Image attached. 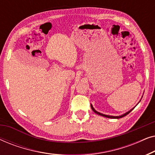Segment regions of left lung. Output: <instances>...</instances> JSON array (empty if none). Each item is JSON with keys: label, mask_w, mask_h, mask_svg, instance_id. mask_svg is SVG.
<instances>
[{"label": "left lung", "mask_w": 155, "mask_h": 155, "mask_svg": "<svg viewBox=\"0 0 155 155\" xmlns=\"http://www.w3.org/2000/svg\"><path fill=\"white\" fill-rule=\"evenodd\" d=\"M141 101V99L140 100V101ZM139 101V102H140ZM138 102V103H139ZM137 103V104H138ZM135 107H136V106H135ZM135 107H133V109H131L130 111H127L126 113H125V114H122V115H120V116H110V115H106V114H101V113H99V112H98L97 111H96V110H95L94 109V107H93V106L91 104V108H92V111L94 112V113H96L97 114H98V115H100V116H104V117H107V118H122V117H124V116H126V115H128V114L130 113V112L132 111V110H133L134 109V108Z\"/></svg>", "instance_id": "obj_1"}]
</instances>
